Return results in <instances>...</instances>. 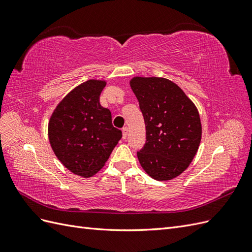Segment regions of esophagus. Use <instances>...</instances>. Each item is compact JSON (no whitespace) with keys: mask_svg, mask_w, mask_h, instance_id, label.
<instances>
[{"mask_svg":"<svg viewBox=\"0 0 252 252\" xmlns=\"http://www.w3.org/2000/svg\"><path fill=\"white\" fill-rule=\"evenodd\" d=\"M122 131H123V139H126L128 134V127H123Z\"/></svg>","mask_w":252,"mask_h":252,"instance_id":"obj_1","label":"esophagus"}]
</instances>
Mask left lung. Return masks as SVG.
Wrapping results in <instances>:
<instances>
[{"instance_id": "1", "label": "left lung", "mask_w": 252, "mask_h": 252, "mask_svg": "<svg viewBox=\"0 0 252 252\" xmlns=\"http://www.w3.org/2000/svg\"><path fill=\"white\" fill-rule=\"evenodd\" d=\"M146 126V142L138 158L152 179L178 177L193 159L202 138L199 112L178 85L163 78L130 81Z\"/></svg>"}]
</instances>
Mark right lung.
Returning a JSON list of instances; mask_svg holds the SVG:
<instances>
[{
	"instance_id": "obj_1",
	"label": "right lung",
	"mask_w": 252,
	"mask_h": 252,
	"mask_svg": "<svg viewBox=\"0 0 252 252\" xmlns=\"http://www.w3.org/2000/svg\"><path fill=\"white\" fill-rule=\"evenodd\" d=\"M106 83L89 80L70 91L53 111L48 138L53 152L67 169L93 177L107 161L122 138L111 112L100 104Z\"/></svg>"
}]
</instances>
